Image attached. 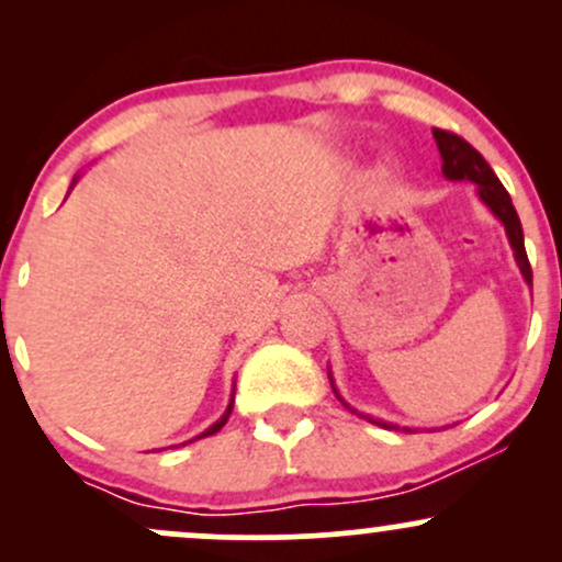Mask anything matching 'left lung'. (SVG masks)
I'll use <instances>...</instances> for the list:
<instances>
[{
  "instance_id": "8db88e82",
  "label": "left lung",
  "mask_w": 562,
  "mask_h": 562,
  "mask_svg": "<svg viewBox=\"0 0 562 562\" xmlns=\"http://www.w3.org/2000/svg\"><path fill=\"white\" fill-rule=\"evenodd\" d=\"M434 137H436L438 153H441V160H443V166H441L443 177L454 179V182L457 179H470V182L479 184L481 200L494 211V216L505 224L509 245H513L520 272H524L526 280L531 282L533 274H531V263H528V256H526L524 227H520V218H518V214H515L513 200H509L507 190L502 187L499 179H496L492 166H488L486 160H483L481 153L475 150L470 142L462 139L460 134L447 132V128H434ZM372 423H378V420H372ZM378 425H385V423H378ZM385 428H396V425H385ZM404 430L409 434V428H404Z\"/></svg>"
}]
</instances>
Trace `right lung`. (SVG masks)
<instances>
[{
    "mask_svg": "<svg viewBox=\"0 0 562 562\" xmlns=\"http://www.w3.org/2000/svg\"><path fill=\"white\" fill-rule=\"evenodd\" d=\"M229 412H232V404H229V409H227V415H224V417H222V420H218V423H216V425H214V428H209V430H205V434H203V436H211V434H216V430H222V425H224V423H227V417H229ZM203 436H200V438H203Z\"/></svg>",
    "mask_w": 562,
    "mask_h": 562,
    "instance_id": "1",
    "label": "right lung"
}]
</instances>
